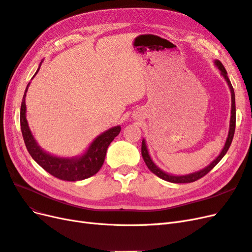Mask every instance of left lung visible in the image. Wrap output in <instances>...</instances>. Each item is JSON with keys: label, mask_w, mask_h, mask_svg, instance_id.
Segmentation results:
<instances>
[{"label": "left lung", "mask_w": 252, "mask_h": 252, "mask_svg": "<svg viewBox=\"0 0 252 252\" xmlns=\"http://www.w3.org/2000/svg\"><path fill=\"white\" fill-rule=\"evenodd\" d=\"M215 65L218 67V69L220 72V75L225 79V81L228 84V87L230 89V93H231V116H230V122H229V131H228V136L226 139L225 145L220 151V154L213 159V161L208 165L206 166L205 168L199 170V171H195L192 173H188V174H184V175H174V174H170V173H167L165 171H163L161 168H158V167L155 164V162L152 161V158L149 155V151L147 148V145H146V141L145 139H143L142 141V157L144 158V162L146 163L147 167L149 168V170L151 172H154L156 175H158V178H161L162 180H165L167 182H170V183H191L194 182L196 180H199L201 178H203L205 174H207L213 167H215L220 159L223 158V157L226 155V152L229 149L232 139H233V135H234V130H235V95H234V90L233 87L230 83V80L228 79V75H227V71L224 68L223 64L220 62L219 60H215Z\"/></svg>", "instance_id": "left-lung-1"}]
</instances>
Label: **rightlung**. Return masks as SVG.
<instances>
[{
  "instance_id": "right-lung-1",
  "label": "right lung",
  "mask_w": 252,
  "mask_h": 252,
  "mask_svg": "<svg viewBox=\"0 0 252 252\" xmlns=\"http://www.w3.org/2000/svg\"><path fill=\"white\" fill-rule=\"evenodd\" d=\"M42 62L40 63L35 74L40 70ZM29 85L30 83H28L24 95H23L20 113L21 130L29 155L32 156V158L43 169L60 180L74 182L93 177V175H94L101 169V167L105 161L106 151H107V148L110 143L113 141V139L120 133L121 126L118 125L111 127L108 130L97 135L81 156L64 158L50 155L49 152H46L44 149H42L40 145L37 144L32 130H30L26 119L25 97Z\"/></svg>"
}]
</instances>
